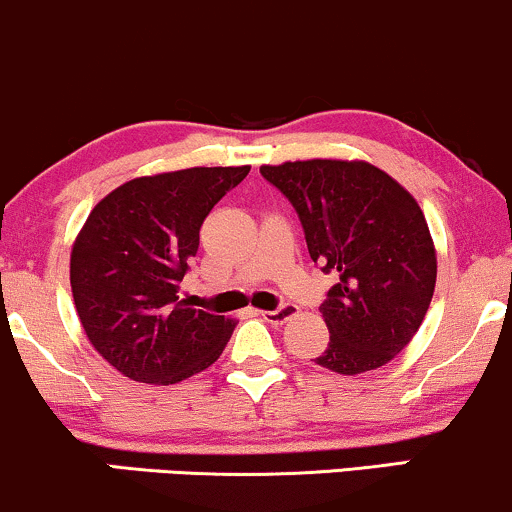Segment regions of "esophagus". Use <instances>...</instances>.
<instances>
[{"label":"esophagus","mask_w":512,"mask_h":512,"mask_svg":"<svg viewBox=\"0 0 512 512\" xmlns=\"http://www.w3.org/2000/svg\"><path fill=\"white\" fill-rule=\"evenodd\" d=\"M296 313H298V308H296V305H291V303H284L281 308H276V310H260V315L264 317V320L274 322V325H281V322L291 320V317Z\"/></svg>","instance_id":"34e87169"}]
</instances>
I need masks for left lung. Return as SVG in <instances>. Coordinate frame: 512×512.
Returning a JSON list of instances; mask_svg holds the SVG:
<instances>
[{
    "instance_id": "1",
    "label": "left lung",
    "mask_w": 512,
    "mask_h": 512,
    "mask_svg": "<svg viewBox=\"0 0 512 512\" xmlns=\"http://www.w3.org/2000/svg\"><path fill=\"white\" fill-rule=\"evenodd\" d=\"M260 173L296 209L310 260L339 274L320 305L330 344L317 366L358 375L390 363L436 289V248L416 199L366 161L310 158Z\"/></svg>"
}]
</instances>
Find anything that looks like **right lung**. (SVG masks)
Returning a JSON list of instances; mask_svg holds the SVG:
<instances>
[{
  "instance_id": "1",
  "label": "right lung",
  "mask_w": 512,
  "mask_h": 512,
  "mask_svg": "<svg viewBox=\"0 0 512 512\" xmlns=\"http://www.w3.org/2000/svg\"><path fill=\"white\" fill-rule=\"evenodd\" d=\"M250 166L185 168L115 187L74 240L69 281L88 342L129 380L175 385L209 368L236 320L178 296L199 228Z\"/></svg>"
}]
</instances>
